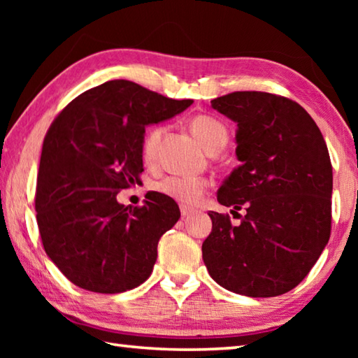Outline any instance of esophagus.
<instances>
[{"mask_svg": "<svg viewBox=\"0 0 358 358\" xmlns=\"http://www.w3.org/2000/svg\"><path fill=\"white\" fill-rule=\"evenodd\" d=\"M180 211H181V216L183 217H186V216H189V215H192L194 211V208H191V207H186V205H180Z\"/></svg>", "mask_w": 358, "mask_h": 358, "instance_id": "obj_1", "label": "esophagus"}]
</instances>
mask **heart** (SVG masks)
<instances>
[{
    "label": "heart",
    "instance_id": "1",
    "mask_svg": "<svg viewBox=\"0 0 358 358\" xmlns=\"http://www.w3.org/2000/svg\"><path fill=\"white\" fill-rule=\"evenodd\" d=\"M191 131L197 137V141L208 151L221 150L226 145L229 137L226 126L217 118L210 117V115H197V117H194L191 120ZM162 134H164V128L156 126V128L150 129L147 136H145L142 143V156L147 162L155 159L157 145H159ZM208 186L210 181L207 178L186 177V175H169V177L155 183L156 191L183 203L199 202V199L203 196Z\"/></svg>",
    "mask_w": 358,
    "mask_h": 358
}]
</instances>
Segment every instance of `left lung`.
<instances>
[{
    "label": "left lung",
    "mask_w": 358,
    "mask_h": 358,
    "mask_svg": "<svg viewBox=\"0 0 358 358\" xmlns=\"http://www.w3.org/2000/svg\"><path fill=\"white\" fill-rule=\"evenodd\" d=\"M234 120L241 161L217 191L240 224L210 211L202 245L210 276L230 292L276 296L305 280L331 232L333 172L322 132L295 101L234 92L211 101ZM243 208L245 215L235 209Z\"/></svg>",
    "instance_id": "8db88e82"
}]
</instances>
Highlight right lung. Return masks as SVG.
Instances as JSON below:
<instances>
[{"mask_svg": "<svg viewBox=\"0 0 358 358\" xmlns=\"http://www.w3.org/2000/svg\"><path fill=\"white\" fill-rule=\"evenodd\" d=\"M191 104L110 80L77 96L52 121L42 143L36 220L47 256L76 286L120 294L148 280L159 238L180 208L156 191L142 207L128 208L117 194L141 181L145 126Z\"/></svg>", "mask_w": 358, "mask_h": 358, "instance_id": "1", "label": "right lung"}]
</instances>
